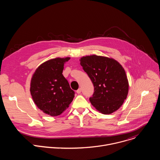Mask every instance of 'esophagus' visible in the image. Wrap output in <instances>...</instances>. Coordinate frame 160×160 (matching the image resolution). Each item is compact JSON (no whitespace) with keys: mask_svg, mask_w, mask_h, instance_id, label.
Listing matches in <instances>:
<instances>
[{"mask_svg":"<svg viewBox=\"0 0 160 160\" xmlns=\"http://www.w3.org/2000/svg\"><path fill=\"white\" fill-rule=\"evenodd\" d=\"M81 91H82V89L80 88H78V89L77 90V94H80V93H81Z\"/></svg>","mask_w":160,"mask_h":160,"instance_id":"obj_1","label":"esophagus"}]
</instances>
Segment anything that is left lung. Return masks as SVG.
I'll use <instances>...</instances> for the list:
<instances>
[{
    "instance_id": "obj_1",
    "label": "left lung",
    "mask_w": 160,
    "mask_h": 160,
    "mask_svg": "<svg viewBox=\"0 0 160 160\" xmlns=\"http://www.w3.org/2000/svg\"><path fill=\"white\" fill-rule=\"evenodd\" d=\"M80 61L94 86L93 96L89 99L92 105L104 115L118 110L128 92V81L123 66L112 58L95 54L83 56Z\"/></svg>"
}]
</instances>
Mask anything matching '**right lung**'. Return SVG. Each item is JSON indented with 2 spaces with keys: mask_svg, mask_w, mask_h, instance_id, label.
I'll use <instances>...</instances> for the list:
<instances>
[{
  "mask_svg": "<svg viewBox=\"0 0 160 160\" xmlns=\"http://www.w3.org/2000/svg\"><path fill=\"white\" fill-rule=\"evenodd\" d=\"M70 57L56 58L41 64L35 70L30 82L33 102L44 113L60 115L72 102L75 92L62 73Z\"/></svg>",
  "mask_w": 160,
  "mask_h": 160,
  "instance_id": "1",
  "label": "right lung"
}]
</instances>
